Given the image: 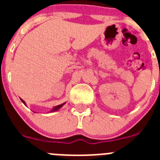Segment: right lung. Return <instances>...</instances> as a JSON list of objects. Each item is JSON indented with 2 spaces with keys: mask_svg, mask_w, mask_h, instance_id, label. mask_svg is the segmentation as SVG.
Here are the masks:
<instances>
[{
  "mask_svg": "<svg viewBox=\"0 0 160 160\" xmlns=\"http://www.w3.org/2000/svg\"><path fill=\"white\" fill-rule=\"evenodd\" d=\"M21 100H22V102L24 103V104H26V103H25V102L24 101L23 99H22V98H21ZM65 104H66V102H64V103H62V104H60V105H58V106H55V107H53V108H52V110L50 111H49V112H55V111H58L59 110V109L60 108H62V107H63V106L65 105ZM26 106V105H25Z\"/></svg>",
  "mask_w": 160,
  "mask_h": 160,
  "instance_id": "add662e5",
  "label": "right lung"
}]
</instances>
